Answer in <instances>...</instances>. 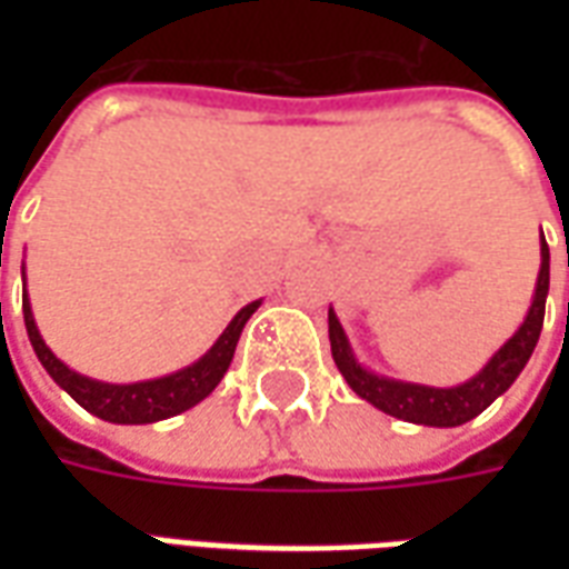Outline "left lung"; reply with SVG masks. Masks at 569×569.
Instances as JSON below:
<instances>
[{
  "mask_svg": "<svg viewBox=\"0 0 569 569\" xmlns=\"http://www.w3.org/2000/svg\"><path fill=\"white\" fill-rule=\"evenodd\" d=\"M546 298H549V243L546 237H539V277L537 289H533V301L527 308L525 322L506 338L502 347L493 357L481 366V369L466 378L463 383L453 387H429V383L399 381L381 371H371L362 366L359 357L350 347L345 326L338 320V313L329 308V341H332V359L338 371L345 375L350 390L366 399L390 418L406 420V423H418V427H460L466 420L478 418L485 408L500 399L515 378L525 371L527 359L533 353V347L542 332V317H546Z\"/></svg>",
  "mask_w": 569,
  "mask_h": 569,
  "instance_id": "left-lung-1",
  "label": "left lung"
}]
</instances>
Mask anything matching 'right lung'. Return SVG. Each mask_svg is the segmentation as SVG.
<instances>
[{"label": "right lung", "instance_id": "right-lung-1", "mask_svg": "<svg viewBox=\"0 0 569 569\" xmlns=\"http://www.w3.org/2000/svg\"><path fill=\"white\" fill-rule=\"evenodd\" d=\"M20 277H23V322H27L30 345L39 362L44 366V371L84 411H91L93 418L109 420V423H130V427L133 423H158V420L176 418V415H182L188 408L203 402L224 378V371H228L231 359H234L240 332H243L247 320L261 305L259 298V301H249L247 308L237 310L234 320L224 326V332L212 341L210 350L200 359H194L191 366H186V369L170 371V375H161V378H149V381L109 383L69 369L67 362L44 345L42 332L36 326V317H32L30 296H27V268H20Z\"/></svg>", "mask_w": 569, "mask_h": 569}]
</instances>
